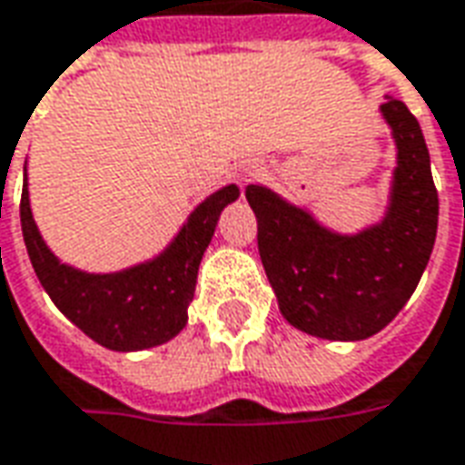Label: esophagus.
Segmentation results:
<instances>
[{
    "instance_id": "obj_1",
    "label": "esophagus",
    "mask_w": 465,
    "mask_h": 465,
    "mask_svg": "<svg viewBox=\"0 0 465 465\" xmlns=\"http://www.w3.org/2000/svg\"><path fill=\"white\" fill-rule=\"evenodd\" d=\"M262 176V165L259 163H252V165H246L242 171V181L243 183H249V181H254V178Z\"/></svg>"
}]
</instances>
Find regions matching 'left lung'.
<instances>
[{
  "instance_id": "1",
  "label": "left lung",
  "mask_w": 465,
  "mask_h": 465,
  "mask_svg": "<svg viewBox=\"0 0 465 465\" xmlns=\"http://www.w3.org/2000/svg\"><path fill=\"white\" fill-rule=\"evenodd\" d=\"M398 145L391 206L365 232L334 233L264 186H246L256 242L279 310L322 340H365L405 307L423 277L438 232V191L423 131L405 103L380 105Z\"/></svg>"
}]
</instances>
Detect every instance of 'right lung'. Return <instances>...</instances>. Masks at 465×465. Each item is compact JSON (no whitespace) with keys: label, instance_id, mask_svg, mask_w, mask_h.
Masks as SVG:
<instances>
[{"label":"right lung","instance_id":"right-lung-1","mask_svg":"<svg viewBox=\"0 0 465 465\" xmlns=\"http://www.w3.org/2000/svg\"><path fill=\"white\" fill-rule=\"evenodd\" d=\"M236 199L239 188L233 183L211 193L188 216L163 254L115 274H87L52 254L32 219L27 173L19 219L29 262L57 310L97 345L115 352H133L163 345L186 327L201 256L216 232L222 211Z\"/></svg>","mask_w":465,"mask_h":465}]
</instances>
